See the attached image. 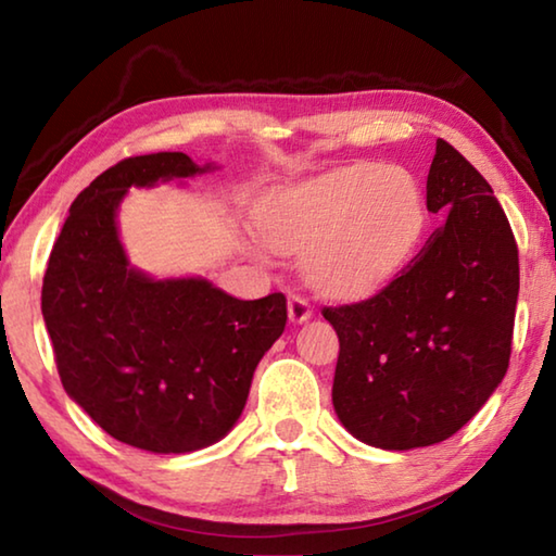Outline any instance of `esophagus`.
Returning <instances> with one entry per match:
<instances>
[{
	"instance_id": "esophagus-1",
	"label": "esophagus",
	"mask_w": 556,
	"mask_h": 556,
	"mask_svg": "<svg viewBox=\"0 0 556 556\" xmlns=\"http://www.w3.org/2000/svg\"><path fill=\"white\" fill-rule=\"evenodd\" d=\"M287 308H289V321L291 324H304V321H308V318H312V304H308V299L301 296V294H289Z\"/></svg>"
}]
</instances>
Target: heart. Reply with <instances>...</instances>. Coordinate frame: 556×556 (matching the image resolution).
Returning <instances> with one entry per match:
<instances>
[{"label": "heart", "mask_w": 556, "mask_h": 556, "mask_svg": "<svg viewBox=\"0 0 556 556\" xmlns=\"http://www.w3.org/2000/svg\"><path fill=\"white\" fill-rule=\"evenodd\" d=\"M262 240L279 252H306L304 275L333 299L370 296L417 252L427 203L400 166L355 164L277 188L257 211Z\"/></svg>", "instance_id": "obj_1"}]
</instances>
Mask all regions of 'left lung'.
I'll return each mask as SVG.
<instances>
[{"instance_id": "1", "label": "left lung", "mask_w": 556, "mask_h": 556, "mask_svg": "<svg viewBox=\"0 0 556 556\" xmlns=\"http://www.w3.org/2000/svg\"><path fill=\"white\" fill-rule=\"evenodd\" d=\"M429 213L446 223L378 294L324 306L341 353L333 407L363 444H439L505 378L520 262L491 184L444 139L427 176Z\"/></svg>"}]
</instances>
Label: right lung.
Returning <instances> with one entry per match:
<instances>
[{
	"label": "right lung",
	"instance_id": "1",
	"mask_svg": "<svg viewBox=\"0 0 556 556\" xmlns=\"http://www.w3.org/2000/svg\"><path fill=\"white\" fill-rule=\"evenodd\" d=\"M184 152L122 159L73 201L41 312L65 392L122 444L188 454L240 419L252 375L287 326L281 291L242 301L208 279L129 267L117 208L129 186L208 172Z\"/></svg>",
	"mask_w": 556,
	"mask_h": 556
}]
</instances>
